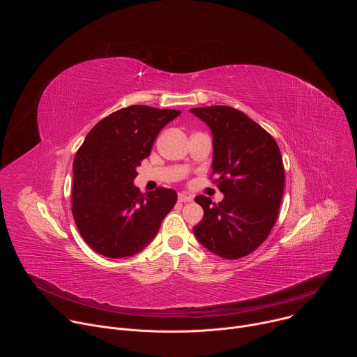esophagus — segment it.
<instances>
[{"label": "esophagus", "instance_id": "1", "mask_svg": "<svg viewBox=\"0 0 357 357\" xmlns=\"http://www.w3.org/2000/svg\"><path fill=\"white\" fill-rule=\"evenodd\" d=\"M193 197L190 196V195H186V193H179L178 195V200L179 202H182V203H185V202H190Z\"/></svg>", "mask_w": 357, "mask_h": 357}]
</instances>
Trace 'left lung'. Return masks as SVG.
<instances>
[{
	"mask_svg": "<svg viewBox=\"0 0 357 357\" xmlns=\"http://www.w3.org/2000/svg\"><path fill=\"white\" fill-rule=\"evenodd\" d=\"M190 113L213 134L212 176L225 195L218 205L205 195L195 197L205 215L193 233L219 257H245L277 222L285 182L280 148L263 127L233 107H197Z\"/></svg>",
	"mask_w": 357,
	"mask_h": 357,
	"instance_id": "obj_1",
	"label": "left lung"
}]
</instances>
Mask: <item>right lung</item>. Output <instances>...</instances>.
<instances>
[{
	"mask_svg": "<svg viewBox=\"0 0 357 357\" xmlns=\"http://www.w3.org/2000/svg\"><path fill=\"white\" fill-rule=\"evenodd\" d=\"M178 110L130 106L98 121L73 161L72 213L84 241L101 256L130 257L148 245L176 203L174 189L141 193L137 167Z\"/></svg>",
	"mask_w": 357,
	"mask_h": 357,
	"instance_id": "obj_1",
	"label": "right lung"
}]
</instances>
